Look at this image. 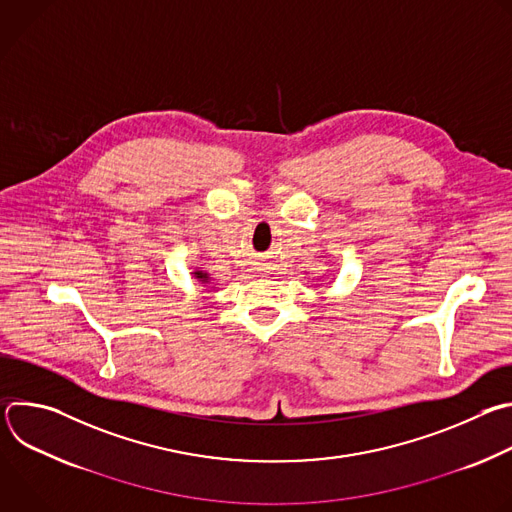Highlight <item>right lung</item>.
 I'll return each instance as SVG.
<instances>
[{
  "mask_svg": "<svg viewBox=\"0 0 512 512\" xmlns=\"http://www.w3.org/2000/svg\"><path fill=\"white\" fill-rule=\"evenodd\" d=\"M192 275H194V279H198L200 283H210V275H208L206 271H202V269H194Z\"/></svg>",
  "mask_w": 512,
  "mask_h": 512,
  "instance_id": "add662e5",
  "label": "right lung"
}]
</instances>
